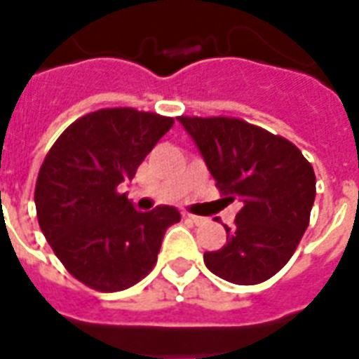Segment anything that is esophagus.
<instances>
[{
	"label": "esophagus",
	"instance_id": "1",
	"mask_svg": "<svg viewBox=\"0 0 359 359\" xmlns=\"http://www.w3.org/2000/svg\"><path fill=\"white\" fill-rule=\"evenodd\" d=\"M184 218L191 224H203V220H205V218H201V216H196V215H184Z\"/></svg>",
	"mask_w": 359,
	"mask_h": 359
}]
</instances>
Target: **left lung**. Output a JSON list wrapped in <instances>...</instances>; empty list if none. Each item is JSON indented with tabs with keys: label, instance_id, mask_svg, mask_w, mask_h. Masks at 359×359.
<instances>
[{
	"label": "left lung",
	"instance_id": "1",
	"mask_svg": "<svg viewBox=\"0 0 359 359\" xmlns=\"http://www.w3.org/2000/svg\"><path fill=\"white\" fill-rule=\"evenodd\" d=\"M226 203L239 201L226 245L205 265L228 283L250 286L288 264L311 220L316 177L288 139L229 116H179Z\"/></svg>",
	"mask_w": 359,
	"mask_h": 359
}]
</instances>
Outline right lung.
I'll use <instances>...</instances> for the list:
<instances>
[{"instance_id":"right-lung-1","label":"right lung","mask_w":359,"mask_h":359,"mask_svg":"<svg viewBox=\"0 0 359 359\" xmlns=\"http://www.w3.org/2000/svg\"><path fill=\"white\" fill-rule=\"evenodd\" d=\"M173 118L130 107L75 120L52 144L35 184L41 231L71 275L97 292H120L154 267L175 207L139 212L118 186L165 135Z\"/></svg>"}]
</instances>
